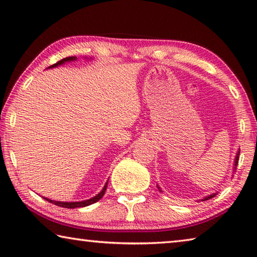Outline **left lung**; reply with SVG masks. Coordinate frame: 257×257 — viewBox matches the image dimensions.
Returning a JSON list of instances; mask_svg holds the SVG:
<instances>
[{
	"mask_svg": "<svg viewBox=\"0 0 257 257\" xmlns=\"http://www.w3.org/2000/svg\"><path fill=\"white\" fill-rule=\"evenodd\" d=\"M239 153H240V152H238V153H237V155H236V160H234V170H236V168H237V165H238V160H239ZM213 196H214V195H210V196H208V197H206L205 199H208V198H212Z\"/></svg>",
	"mask_w": 257,
	"mask_h": 257,
	"instance_id": "8db88e82",
	"label": "left lung"
}]
</instances>
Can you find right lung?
Returning a JSON list of instances; mask_svg holds the SVG:
<instances>
[{
	"label": "right lung",
	"instance_id": "obj_1",
	"mask_svg": "<svg viewBox=\"0 0 257 257\" xmlns=\"http://www.w3.org/2000/svg\"><path fill=\"white\" fill-rule=\"evenodd\" d=\"M76 60V56H68V58H64L62 60L58 61V62L52 64V66H50V68H54L56 66H60V64H62L64 62H67V61H73ZM106 187H107V182L106 185L104 186V188L102 189V191L99 194H97L96 196L88 199V201H84V202H56V201H51V199H47L45 198L47 202H50L52 204H54V205H58V206H61V207H66V208H76V207H84V206H87V205H90V204H94L98 202L99 199H101L103 197V195L105 194V190H106Z\"/></svg>",
	"mask_w": 257,
	"mask_h": 257
}]
</instances>
